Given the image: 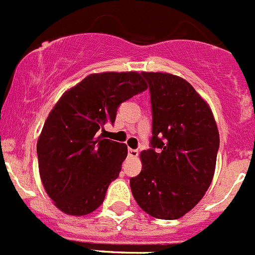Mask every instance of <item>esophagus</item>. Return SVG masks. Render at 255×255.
Wrapping results in <instances>:
<instances>
[{
    "label": "esophagus",
    "instance_id": "1",
    "mask_svg": "<svg viewBox=\"0 0 255 255\" xmlns=\"http://www.w3.org/2000/svg\"><path fill=\"white\" fill-rule=\"evenodd\" d=\"M129 156L130 158H136L137 155H139V151L136 150V149H129Z\"/></svg>",
    "mask_w": 255,
    "mask_h": 255
}]
</instances>
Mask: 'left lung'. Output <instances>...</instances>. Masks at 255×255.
<instances>
[{"label": "left lung", "mask_w": 255, "mask_h": 255, "mask_svg": "<svg viewBox=\"0 0 255 255\" xmlns=\"http://www.w3.org/2000/svg\"><path fill=\"white\" fill-rule=\"evenodd\" d=\"M153 112L151 149L130 178L135 201L155 219L176 220L202 200L214 178L220 136L209 104L178 76L141 72Z\"/></svg>", "instance_id": "1"}]
</instances>
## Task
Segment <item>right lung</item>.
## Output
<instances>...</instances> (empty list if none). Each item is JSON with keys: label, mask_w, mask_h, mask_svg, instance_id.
Instances as JSON below:
<instances>
[{"label": "right lung", "mask_w": 255, "mask_h": 255, "mask_svg": "<svg viewBox=\"0 0 255 255\" xmlns=\"http://www.w3.org/2000/svg\"><path fill=\"white\" fill-rule=\"evenodd\" d=\"M146 88L137 72H104L87 76L58 100L44 123L36 151L45 192L60 211L83 216L101 206L128 146L97 132L115 121L121 102Z\"/></svg>", "instance_id": "right-lung-1"}]
</instances>
